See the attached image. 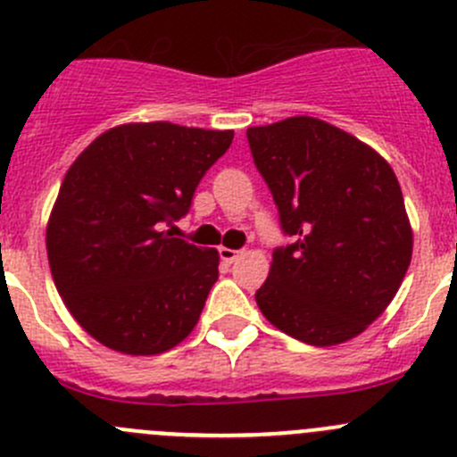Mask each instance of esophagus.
Masks as SVG:
<instances>
[{
	"mask_svg": "<svg viewBox=\"0 0 457 457\" xmlns=\"http://www.w3.org/2000/svg\"><path fill=\"white\" fill-rule=\"evenodd\" d=\"M220 257H222L224 264H233V262L237 260V257H239V251H235V248L220 246Z\"/></svg>",
	"mask_w": 457,
	"mask_h": 457,
	"instance_id": "obj_1",
	"label": "esophagus"
}]
</instances>
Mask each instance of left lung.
I'll use <instances>...</instances> for the list:
<instances>
[{"mask_svg": "<svg viewBox=\"0 0 457 457\" xmlns=\"http://www.w3.org/2000/svg\"><path fill=\"white\" fill-rule=\"evenodd\" d=\"M246 137L293 237L273 251L257 306L306 345L360 336L391 304L413 253L395 173L380 153L315 117L253 126Z\"/></svg>", "mask_w": 457, "mask_h": 457, "instance_id": "left-lung-1", "label": "left lung"}]
</instances>
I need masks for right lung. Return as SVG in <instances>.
<instances>
[{"instance_id":"1","label":"right lung","mask_w":457,"mask_h":457,"mask_svg":"<svg viewBox=\"0 0 457 457\" xmlns=\"http://www.w3.org/2000/svg\"><path fill=\"white\" fill-rule=\"evenodd\" d=\"M233 130L121 124L81 151L46 228L53 279L88 336L126 355H157L195 328L220 255L164 227L188 213Z\"/></svg>"}]
</instances>
